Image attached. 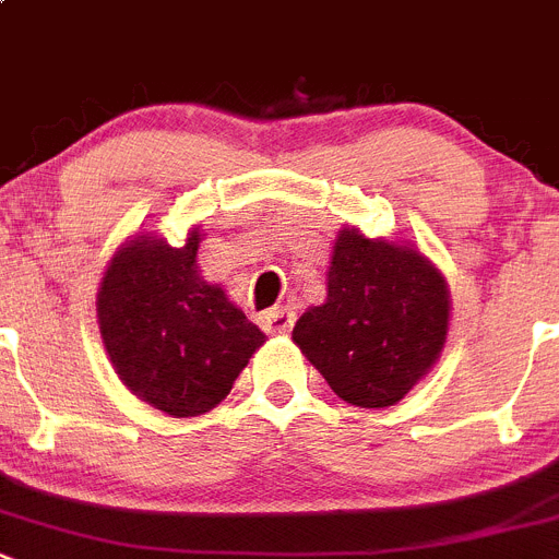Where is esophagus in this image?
<instances>
[{"mask_svg":"<svg viewBox=\"0 0 559 559\" xmlns=\"http://www.w3.org/2000/svg\"><path fill=\"white\" fill-rule=\"evenodd\" d=\"M294 321H296V313L294 310H288V307H271V310H265V313L260 316V326H263L265 332H276V335L290 332Z\"/></svg>","mask_w":559,"mask_h":559,"instance_id":"34e87169","label":"esophagus"}]
</instances>
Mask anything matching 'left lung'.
Wrapping results in <instances>:
<instances>
[{
    "instance_id": "left-lung-1",
    "label": "left lung",
    "mask_w": 559,
    "mask_h": 559,
    "mask_svg": "<svg viewBox=\"0 0 559 559\" xmlns=\"http://www.w3.org/2000/svg\"><path fill=\"white\" fill-rule=\"evenodd\" d=\"M449 319V285L427 254L346 224L326 265L324 305L301 313L294 343L343 402L380 409L432 371Z\"/></svg>"
}]
</instances>
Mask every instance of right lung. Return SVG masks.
Returning <instances> with one entry per match:
<instances>
[{
	"label": "right lung",
	"mask_w": 559,
	"mask_h": 559,
	"mask_svg": "<svg viewBox=\"0 0 559 559\" xmlns=\"http://www.w3.org/2000/svg\"><path fill=\"white\" fill-rule=\"evenodd\" d=\"M202 229L182 246L135 233L116 249L96 294L107 360L127 391L171 418L204 416L265 343L222 285L199 271Z\"/></svg>",
	"instance_id": "1"
}]
</instances>
